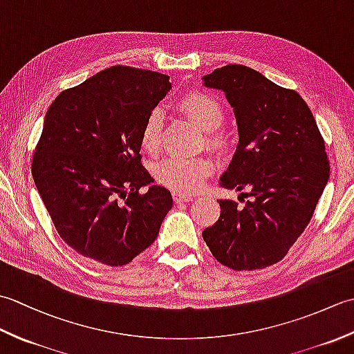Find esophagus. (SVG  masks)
<instances>
[{
	"mask_svg": "<svg viewBox=\"0 0 354 354\" xmlns=\"http://www.w3.org/2000/svg\"><path fill=\"white\" fill-rule=\"evenodd\" d=\"M173 199H175V202H190L193 199V196H190V194L173 193Z\"/></svg>",
	"mask_w": 354,
	"mask_h": 354,
	"instance_id": "obj_1",
	"label": "esophagus"
}]
</instances>
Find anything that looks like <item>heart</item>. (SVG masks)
Listing matches in <instances>:
<instances>
[{"mask_svg":"<svg viewBox=\"0 0 354 354\" xmlns=\"http://www.w3.org/2000/svg\"><path fill=\"white\" fill-rule=\"evenodd\" d=\"M178 111L183 115L204 131L205 145L212 150L225 147V137L219 131L223 124L225 111L222 103L216 97L207 93L193 91L183 95L176 103ZM164 118L161 111L149 112L140 132L141 149L147 153H156L161 146ZM213 171V161L207 156L199 158H176L170 156L153 165V176L158 184L167 189L192 194L201 189L204 179Z\"/></svg>","mask_w":354,"mask_h":354,"instance_id":"heart-1","label":"heart"}]
</instances>
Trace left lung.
Returning a JSON list of instances; mask_svg holds the SVG:
<instances>
[{"instance_id":"obj_1","label":"left lung","mask_w":354,"mask_h":354,"mask_svg":"<svg viewBox=\"0 0 354 354\" xmlns=\"http://www.w3.org/2000/svg\"><path fill=\"white\" fill-rule=\"evenodd\" d=\"M204 82L225 93L239 127L237 150L221 184L251 199L243 207L221 199V217L202 237L227 268L275 265L309 225L328 181L324 138L301 95L250 66L225 65Z\"/></svg>"}]
</instances>
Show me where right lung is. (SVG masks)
<instances>
[{
  "instance_id": "right-lung-1",
  "label": "right lung",
  "mask_w": 354,
  "mask_h": 354,
  "mask_svg": "<svg viewBox=\"0 0 354 354\" xmlns=\"http://www.w3.org/2000/svg\"><path fill=\"white\" fill-rule=\"evenodd\" d=\"M171 88L165 74L115 65L50 104L32 175L64 242L108 266H123L155 242L173 205L142 167L140 132Z\"/></svg>"
}]
</instances>
